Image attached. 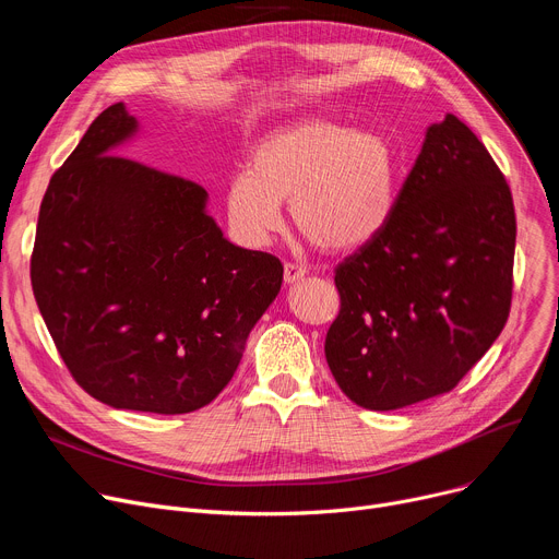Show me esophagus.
I'll list each match as a JSON object with an SVG mask.
<instances>
[{
  "label": "esophagus",
  "instance_id": "1",
  "mask_svg": "<svg viewBox=\"0 0 559 559\" xmlns=\"http://www.w3.org/2000/svg\"><path fill=\"white\" fill-rule=\"evenodd\" d=\"M304 276H306V267H301V264H295V262H285V267H283V281H285L287 285L301 281Z\"/></svg>",
  "mask_w": 559,
  "mask_h": 559
}]
</instances>
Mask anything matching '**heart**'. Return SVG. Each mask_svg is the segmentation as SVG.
Instances as JSON below:
<instances>
[{
    "mask_svg": "<svg viewBox=\"0 0 559 559\" xmlns=\"http://www.w3.org/2000/svg\"><path fill=\"white\" fill-rule=\"evenodd\" d=\"M399 156L373 131L304 117L264 135L249 171L230 176L226 215L238 240L264 247L283 226L289 199L295 226L319 249L356 251L383 230L394 211Z\"/></svg>",
    "mask_w": 559,
    "mask_h": 559,
    "instance_id": "heart-1",
    "label": "heart"
}]
</instances>
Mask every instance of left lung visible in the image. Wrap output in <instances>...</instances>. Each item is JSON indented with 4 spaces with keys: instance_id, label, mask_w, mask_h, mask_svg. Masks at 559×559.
Listing matches in <instances>:
<instances>
[{
    "instance_id": "1",
    "label": "left lung",
    "mask_w": 559,
    "mask_h": 559,
    "mask_svg": "<svg viewBox=\"0 0 559 559\" xmlns=\"http://www.w3.org/2000/svg\"><path fill=\"white\" fill-rule=\"evenodd\" d=\"M514 242L485 144L455 115L430 124L388 226L337 267L324 350L340 390L367 409L451 392L506 326Z\"/></svg>"
}]
</instances>
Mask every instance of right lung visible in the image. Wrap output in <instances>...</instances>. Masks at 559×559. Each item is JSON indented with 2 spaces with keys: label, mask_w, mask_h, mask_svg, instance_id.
<instances>
[{
  "label": "right lung",
  "mask_w": 559,
  "mask_h": 559,
  "mask_svg": "<svg viewBox=\"0 0 559 559\" xmlns=\"http://www.w3.org/2000/svg\"><path fill=\"white\" fill-rule=\"evenodd\" d=\"M138 133L127 106L112 104L51 176L32 285L87 394L115 409L186 415L228 385L278 297L283 264L228 242L194 181L115 156Z\"/></svg>",
  "instance_id": "obj_1"
}]
</instances>
